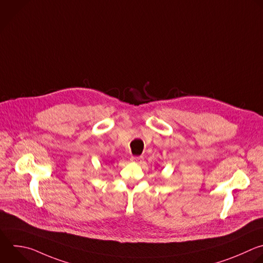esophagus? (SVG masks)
<instances>
[{
	"label": "esophagus",
	"mask_w": 263,
	"mask_h": 263,
	"mask_svg": "<svg viewBox=\"0 0 263 263\" xmlns=\"http://www.w3.org/2000/svg\"><path fill=\"white\" fill-rule=\"evenodd\" d=\"M142 160H143L142 156H135V157L131 158V161L132 162H136V163H140Z\"/></svg>",
	"instance_id": "1"
}]
</instances>
